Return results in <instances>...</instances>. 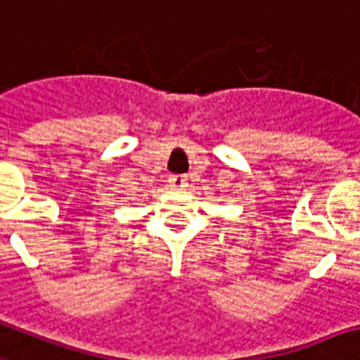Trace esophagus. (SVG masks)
Returning <instances> with one entry per match:
<instances>
[{
    "label": "esophagus",
    "mask_w": 360,
    "mask_h": 360,
    "mask_svg": "<svg viewBox=\"0 0 360 360\" xmlns=\"http://www.w3.org/2000/svg\"><path fill=\"white\" fill-rule=\"evenodd\" d=\"M169 188L182 191V189L188 188V178L184 176V174H171L169 176Z\"/></svg>",
    "instance_id": "34e87169"
}]
</instances>
